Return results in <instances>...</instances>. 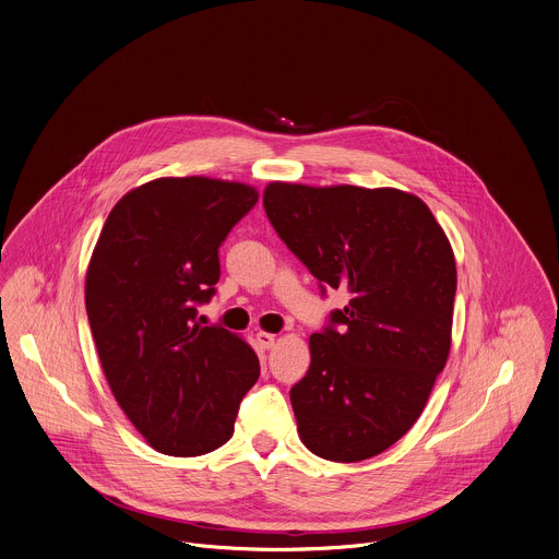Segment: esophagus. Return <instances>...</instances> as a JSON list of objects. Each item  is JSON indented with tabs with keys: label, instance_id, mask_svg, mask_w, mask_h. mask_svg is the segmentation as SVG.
<instances>
[{
	"label": "esophagus",
	"instance_id": "obj_1",
	"mask_svg": "<svg viewBox=\"0 0 559 559\" xmlns=\"http://www.w3.org/2000/svg\"><path fill=\"white\" fill-rule=\"evenodd\" d=\"M257 342L261 348H272L274 342H276V335L274 333H267V331H259L257 333Z\"/></svg>",
	"mask_w": 559,
	"mask_h": 559
}]
</instances>
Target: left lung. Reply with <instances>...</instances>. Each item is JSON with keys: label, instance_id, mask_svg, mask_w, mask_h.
I'll list each match as a JSON object with an SVG mask.
<instances>
[{"label": "left lung", "instance_id": "left-lung-1", "mask_svg": "<svg viewBox=\"0 0 559 559\" xmlns=\"http://www.w3.org/2000/svg\"><path fill=\"white\" fill-rule=\"evenodd\" d=\"M263 206L285 246L350 300L309 337L289 391L298 437L337 463L378 456L419 419L452 346V246L413 193L270 181Z\"/></svg>", "mask_w": 559, "mask_h": 559}]
</instances>
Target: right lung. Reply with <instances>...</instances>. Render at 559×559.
<instances>
[{
  "mask_svg": "<svg viewBox=\"0 0 559 559\" xmlns=\"http://www.w3.org/2000/svg\"><path fill=\"white\" fill-rule=\"evenodd\" d=\"M259 202L250 183L159 177L109 213L85 276V307L107 384L144 441L200 456L235 432L259 357L237 333L202 326L219 246Z\"/></svg>",
  "mask_w": 559,
  "mask_h": 559,
  "instance_id": "add662e5",
  "label": "right lung"
}]
</instances>
